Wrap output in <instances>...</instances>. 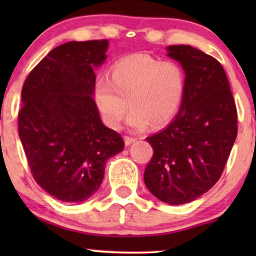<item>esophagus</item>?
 <instances>
[{
	"label": "esophagus",
	"mask_w": 256,
	"mask_h": 256,
	"mask_svg": "<svg viewBox=\"0 0 256 256\" xmlns=\"http://www.w3.org/2000/svg\"><path fill=\"white\" fill-rule=\"evenodd\" d=\"M137 140L136 137H131V136H126L125 137V144L126 146H130L132 143H134Z\"/></svg>",
	"instance_id": "1"
}]
</instances>
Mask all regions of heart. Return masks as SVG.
I'll return each mask as SVG.
<instances>
[{
	"instance_id": "obj_1",
	"label": "heart",
	"mask_w": 256,
	"mask_h": 256,
	"mask_svg": "<svg viewBox=\"0 0 256 256\" xmlns=\"http://www.w3.org/2000/svg\"><path fill=\"white\" fill-rule=\"evenodd\" d=\"M185 89L186 76L180 64L138 54L116 61L110 80L98 77L95 98L108 126L118 128L131 107L128 124L143 128L149 122L158 126L171 120L180 108Z\"/></svg>"
}]
</instances>
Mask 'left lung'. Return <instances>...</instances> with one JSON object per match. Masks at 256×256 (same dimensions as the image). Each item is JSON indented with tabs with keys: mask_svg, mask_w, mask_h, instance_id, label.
<instances>
[{
	"mask_svg": "<svg viewBox=\"0 0 256 256\" xmlns=\"http://www.w3.org/2000/svg\"><path fill=\"white\" fill-rule=\"evenodd\" d=\"M167 50L183 66L186 89L174 120L146 138L152 156L144 183L162 202L183 204L207 192L222 177L237 137V108L216 58L184 44Z\"/></svg>",
	"mask_w": 256,
	"mask_h": 256,
	"instance_id": "left-lung-1",
	"label": "left lung"
}]
</instances>
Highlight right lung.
<instances>
[{"label": "right lung", "instance_id": "add662e5", "mask_svg": "<svg viewBox=\"0 0 256 256\" xmlns=\"http://www.w3.org/2000/svg\"><path fill=\"white\" fill-rule=\"evenodd\" d=\"M108 40L67 42L28 73L18 114L32 177L55 198L83 202L98 190L104 165L124 149L122 134L102 124L92 98L94 67Z\"/></svg>", "mask_w": 256, "mask_h": 256}]
</instances>
